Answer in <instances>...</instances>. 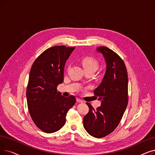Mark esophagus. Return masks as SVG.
<instances>
[{
	"instance_id": "1",
	"label": "esophagus",
	"mask_w": 155,
	"mask_h": 155,
	"mask_svg": "<svg viewBox=\"0 0 155 155\" xmlns=\"http://www.w3.org/2000/svg\"><path fill=\"white\" fill-rule=\"evenodd\" d=\"M77 102H78V103H83V101L82 99H80V98H77Z\"/></svg>"
}]
</instances>
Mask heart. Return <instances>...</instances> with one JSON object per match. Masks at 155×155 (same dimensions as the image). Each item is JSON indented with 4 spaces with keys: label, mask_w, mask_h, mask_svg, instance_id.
<instances>
[{
    "label": "heart",
    "mask_w": 155,
    "mask_h": 155,
    "mask_svg": "<svg viewBox=\"0 0 155 155\" xmlns=\"http://www.w3.org/2000/svg\"><path fill=\"white\" fill-rule=\"evenodd\" d=\"M82 64L84 70H93L96 71L99 67V63L97 60L92 57H84L81 60Z\"/></svg>",
    "instance_id": "heart-1"
}]
</instances>
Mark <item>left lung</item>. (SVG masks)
<instances>
[{"mask_svg": "<svg viewBox=\"0 0 155 155\" xmlns=\"http://www.w3.org/2000/svg\"><path fill=\"white\" fill-rule=\"evenodd\" d=\"M96 51L102 54L106 64L102 82L94 91L101 104L94 110L89 103H86L89 111L84 117L83 124L91 136L101 138L116 129L125 111L128 75L125 63L117 53L104 46Z\"/></svg>", "mask_w": 155, "mask_h": 155, "instance_id": "1", "label": "left lung"}]
</instances>
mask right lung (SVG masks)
<instances>
[{
    "mask_svg": "<svg viewBox=\"0 0 155 155\" xmlns=\"http://www.w3.org/2000/svg\"><path fill=\"white\" fill-rule=\"evenodd\" d=\"M75 48L54 46L44 51L33 63L26 89L29 113L33 122L46 133L59 130L66 113L76 103L74 96L64 97L57 87L64 80L66 60Z\"/></svg>",
    "mask_w": 155,
    "mask_h": 155,
    "instance_id": "obj_1",
    "label": "right lung"
}]
</instances>
